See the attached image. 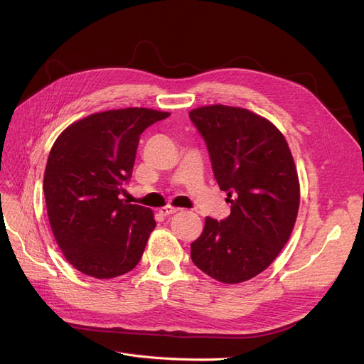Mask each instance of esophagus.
Wrapping results in <instances>:
<instances>
[{
    "mask_svg": "<svg viewBox=\"0 0 364 364\" xmlns=\"http://www.w3.org/2000/svg\"><path fill=\"white\" fill-rule=\"evenodd\" d=\"M179 209L178 208H174V206H171V205H165L164 208H161L159 209V213L162 214V215H171V214H174V213H178Z\"/></svg>",
    "mask_w": 364,
    "mask_h": 364,
    "instance_id": "esophagus-1",
    "label": "esophagus"
}]
</instances>
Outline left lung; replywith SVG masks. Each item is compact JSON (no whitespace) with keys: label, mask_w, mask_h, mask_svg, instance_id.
I'll use <instances>...</instances> for the list:
<instances>
[{"label":"left lung","mask_w":364,"mask_h":364,"mask_svg":"<svg viewBox=\"0 0 364 364\" xmlns=\"http://www.w3.org/2000/svg\"><path fill=\"white\" fill-rule=\"evenodd\" d=\"M190 118L230 203L223 222L206 217L191 259L218 282L249 281L277 259L293 232L301 202L293 155L272 121L245 107L209 105Z\"/></svg>","instance_id":"1"}]
</instances>
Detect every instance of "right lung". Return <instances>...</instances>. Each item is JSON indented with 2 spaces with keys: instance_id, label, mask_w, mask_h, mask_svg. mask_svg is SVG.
<instances>
[{
  "instance_id": "obj_1",
  "label": "right lung",
  "mask_w": 364,
  "mask_h": 364,
  "mask_svg": "<svg viewBox=\"0 0 364 364\" xmlns=\"http://www.w3.org/2000/svg\"><path fill=\"white\" fill-rule=\"evenodd\" d=\"M168 112L126 107L74 121L54 141L43 174L53 235L74 269L97 279L135 269L156 222L121 199L139 135Z\"/></svg>"
}]
</instances>
